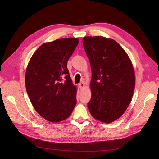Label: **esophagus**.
<instances>
[{
    "mask_svg": "<svg viewBox=\"0 0 159 159\" xmlns=\"http://www.w3.org/2000/svg\"><path fill=\"white\" fill-rule=\"evenodd\" d=\"M79 86L80 89H83L84 87H85V83H84L83 82H80L79 84Z\"/></svg>",
    "mask_w": 159,
    "mask_h": 159,
    "instance_id": "obj_1",
    "label": "esophagus"
}]
</instances>
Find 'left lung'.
<instances>
[{"mask_svg":"<svg viewBox=\"0 0 159 159\" xmlns=\"http://www.w3.org/2000/svg\"><path fill=\"white\" fill-rule=\"evenodd\" d=\"M83 44L92 72V98L87 107L95 119L111 123L122 116L130 103L135 85L133 65L112 39L85 37Z\"/></svg>","mask_w":159,"mask_h":159,"instance_id":"obj_1","label":"left lung"}]
</instances>
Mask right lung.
<instances>
[{
    "label": "right lung",
    "mask_w": 159,
    "mask_h": 159,
    "mask_svg": "<svg viewBox=\"0 0 159 159\" xmlns=\"http://www.w3.org/2000/svg\"><path fill=\"white\" fill-rule=\"evenodd\" d=\"M78 43L77 38L43 43L26 68L25 85L29 99L37 112L51 122L67 119L76 104V87L67 63Z\"/></svg>",
    "instance_id": "right-lung-1"
}]
</instances>
